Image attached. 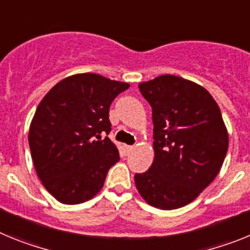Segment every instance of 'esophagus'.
<instances>
[{"instance_id":"obj_1","label":"esophagus","mask_w":250,"mask_h":250,"mask_svg":"<svg viewBox=\"0 0 250 250\" xmlns=\"http://www.w3.org/2000/svg\"><path fill=\"white\" fill-rule=\"evenodd\" d=\"M124 149H125V152H126V155H129L130 152H131L132 150H134V146H131V145H125V146H124Z\"/></svg>"}]
</instances>
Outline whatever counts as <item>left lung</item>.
I'll return each mask as SVG.
<instances>
[{
	"label": "left lung",
	"mask_w": 250,
	"mask_h": 250,
	"mask_svg": "<svg viewBox=\"0 0 250 250\" xmlns=\"http://www.w3.org/2000/svg\"><path fill=\"white\" fill-rule=\"evenodd\" d=\"M154 123V161L135 174L140 195L152 207L171 210L193 202L219 173L228 131L219 106L198 83L161 75L139 85Z\"/></svg>",
	"instance_id": "1"
}]
</instances>
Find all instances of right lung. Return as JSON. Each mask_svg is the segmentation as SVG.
<instances>
[{"mask_svg": "<svg viewBox=\"0 0 250 250\" xmlns=\"http://www.w3.org/2000/svg\"><path fill=\"white\" fill-rule=\"evenodd\" d=\"M129 83L98 74L68 76L45 95L28 132L31 156L40 180L62 204H80L103 188L120 159L107 136L110 105Z\"/></svg>", "mask_w": 250, "mask_h": 250, "instance_id": "1", "label": "right lung"}]
</instances>
